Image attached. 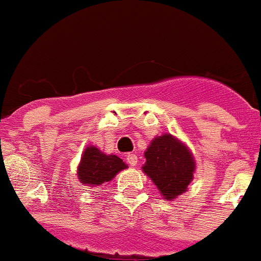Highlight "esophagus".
Segmentation results:
<instances>
[{
  "instance_id": "obj_1",
  "label": "esophagus",
  "mask_w": 261,
  "mask_h": 261,
  "mask_svg": "<svg viewBox=\"0 0 261 261\" xmlns=\"http://www.w3.org/2000/svg\"><path fill=\"white\" fill-rule=\"evenodd\" d=\"M126 160H127V163L131 166H135L138 164V156L135 153H127L126 154Z\"/></svg>"
}]
</instances>
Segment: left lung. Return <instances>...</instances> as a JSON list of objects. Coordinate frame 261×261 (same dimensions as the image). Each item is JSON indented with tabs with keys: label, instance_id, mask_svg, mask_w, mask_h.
I'll use <instances>...</instances> for the list:
<instances>
[{
	"label": "left lung",
	"instance_id": "1",
	"mask_svg": "<svg viewBox=\"0 0 261 261\" xmlns=\"http://www.w3.org/2000/svg\"><path fill=\"white\" fill-rule=\"evenodd\" d=\"M145 174L154 182L165 199L186 191L192 179L195 163L185 144L171 135H163L152 140L144 153Z\"/></svg>",
	"mask_w": 261,
	"mask_h": 261
}]
</instances>
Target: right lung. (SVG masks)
Here are the masks:
<instances>
[{"mask_svg": "<svg viewBox=\"0 0 261 261\" xmlns=\"http://www.w3.org/2000/svg\"><path fill=\"white\" fill-rule=\"evenodd\" d=\"M126 164L116 154H105L96 147H87L78 168L79 180L90 186H102L114 178L118 171L126 169Z\"/></svg>", "mask_w": 261, "mask_h": 261, "instance_id": "add662e5", "label": "right lung"}]
</instances>
